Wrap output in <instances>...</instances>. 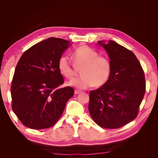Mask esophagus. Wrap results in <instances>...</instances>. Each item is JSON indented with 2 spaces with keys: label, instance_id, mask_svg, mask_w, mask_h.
Masks as SVG:
<instances>
[{
  "label": "esophagus",
  "instance_id": "1",
  "mask_svg": "<svg viewBox=\"0 0 158 158\" xmlns=\"http://www.w3.org/2000/svg\"><path fill=\"white\" fill-rule=\"evenodd\" d=\"M82 92V91H80V90H78V89H75L74 90V94H80V93H81Z\"/></svg>",
  "mask_w": 158,
  "mask_h": 158
}]
</instances>
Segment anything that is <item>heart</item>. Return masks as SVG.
<instances>
[{"label": "heart", "instance_id": "b5f03b06", "mask_svg": "<svg viewBox=\"0 0 158 158\" xmlns=\"http://www.w3.org/2000/svg\"><path fill=\"white\" fill-rule=\"evenodd\" d=\"M73 58L76 66H84L82 77L72 80L69 85L78 89L99 87L106 84L112 72V63L108 57L99 56L97 51L86 45L78 46L73 52ZM68 56H62L59 60L60 73L65 78L71 79L75 75L76 68Z\"/></svg>", "mask_w": 158, "mask_h": 158}]
</instances>
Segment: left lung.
<instances>
[{
    "instance_id": "left-lung-1",
    "label": "left lung",
    "mask_w": 158,
    "mask_h": 158,
    "mask_svg": "<svg viewBox=\"0 0 158 158\" xmlns=\"http://www.w3.org/2000/svg\"><path fill=\"white\" fill-rule=\"evenodd\" d=\"M112 63L107 82L89 92L90 115L99 127L114 129L135 119L146 92L144 70L133 52L116 42L99 41Z\"/></svg>"
}]
</instances>
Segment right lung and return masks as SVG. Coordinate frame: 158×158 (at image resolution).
Wrapping results in <instances>:
<instances>
[{
    "label": "right lung",
    "instance_id": "right-lung-1",
    "mask_svg": "<svg viewBox=\"0 0 158 158\" xmlns=\"http://www.w3.org/2000/svg\"><path fill=\"white\" fill-rule=\"evenodd\" d=\"M70 45L69 41L50 37L33 45L21 56L11 84L12 108L23 125L48 128L59 120L68 100L74 95L64 83L59 60Z\"/></svg>",
    "mask_w": 158,
    "mask_h": 158
}]
</instances>
